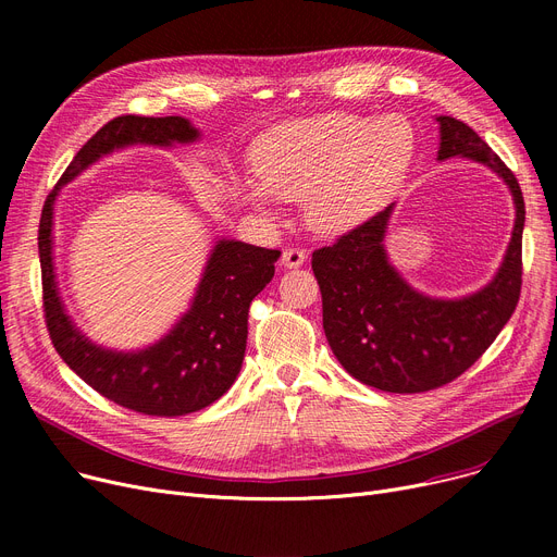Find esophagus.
Instances as JSON below:
<instances>
[{"instance_id":"1","label":"esophagus","mask_w":557,"mask_h":557,"mask_svg":"<svg viewBox=\"0 0 557 557\" xmlns=\"http://www.w3.org/2000/svg\"><path fill=\"white\" fill-rule=\"evenodd\" d=\"M307 259V250L302 248H286L282 252V267L284 269H300Z\"/></svg>"}]
</instances>
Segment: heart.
Returning a JSON list of instances; mask_svg holds the SVG:
<instances>
[{
	"label": "heart",
	"mask_w": 557,
	"mask_h": 557,
	"mask_svg": "<svg viewBox=\"0 0 557 557\" xmlns=\"http://www.w3.org/2000/svg\"><path fill=\"white\" fill-rule=\"evenodd\" d=\"M413 153V128L399 114L282 122L252 144L255 181L239 183V198L261 214H271L277 198L302 200L313 227L352 230L391 200Z\"/></svg>",
	"instance_id": "heart-1"
}]
</instances>
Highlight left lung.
I'll return each instance as SVG.
<instances>
[{
    "label": "left lung",
    "mask_w": 557,
    "mask_h": 557,
    "mask_svg": "<svg viewBox=\"0 0 557 557\" xmlns=\"http://www.w3.org/2000/svg\"><path fill=\"white\" fill-rule=\"evenodd\" d=\"M437 160L485 164L508 185L515 227L496 275L472 296L431 298L393 267L384 239L395 202L313 252L323 327L334 357L361 384L386 393L441 388L470 368L510 320L521 290L523 196L515 173L467 124L435 116Z\"/></svg>",
    "instance_id": "8db88e82"
}]
</instances>
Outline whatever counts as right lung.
Segmentation results:
<instances>
[{"label": "right lung", "instance_id": "add662e5", "mask_svg": "<svg viewBox=\"0 0 557 557\" xmlns=\"http://www.w3.org/2000/svg\"><path fill=\"white\" fill-rule=\"evenodd\" d=\"M198 137V128L185 116H116L85 141L47 196L40 216L42 300L55 352L87 386L144 416H187L230 391L246 355L250 302L273 280L280 250L219 239L178 323L153 345L120 352L92 343L65 311L53 269V205L63 185L103 156L135 144L173 146Z\"/></svg>", "mask_w": 557, "mask_h": 557}]
</instances>
